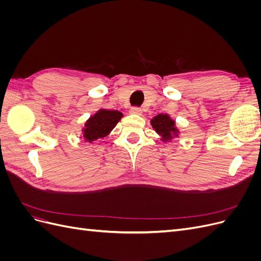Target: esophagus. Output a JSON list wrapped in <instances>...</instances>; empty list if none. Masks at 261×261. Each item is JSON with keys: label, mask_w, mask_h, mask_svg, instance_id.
<instances>
[{"label": "esophagus", "mask_w": 261, "mask_h": 261, "mask_svg": "<svg viewBox=\"0 0 261 261\" xmlns=\"http://www.w3.org/2000/svg\"><path fill=\"white\" fill-rule=\"evenodd\" d=\"M130 114H135V115H141V113H143V111H141L140 108H137V107H134L129 110Z\"/></svg>", "instance_id": "obj_1"}]
</instances>
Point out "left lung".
Here are the masks:
<instances>
[{
	"instance_id": "8db88e82",
	"label": "left lung",
	"mask_w": 261,
	"mask_h": 261,
	"mask_svg": "<svg viewBox=\"0 0 261 261\" xmlns=\"http://www.w3.org/2000/svg\"><path fill=\"white\" fill-rule=\"evenodd\" d=\"M151 126L159 135L161 140L163 141H171L178 137L179 130L176 127L175 121L172 120L168 114H158L151 120Z\"/></svg>"
}]
</instances>
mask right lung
Segmentation results:
<instances>
[{"label":"right lung","instance_id":"1","mask_svg":"<svg viewBox=\"0 0 261 261\" xmlns=\"http://www.w3.org/2000/svg\"><path fill=\"white\" fill-rule=\"evenodd\" d=\"M122 117L123 114L116 110L113 111V110L100 109L85 123V127L82 130L85 141L91 144L97 139L108 136Z\"/></svg>","mask_w":261,"mask_h":261}]
</instances>
